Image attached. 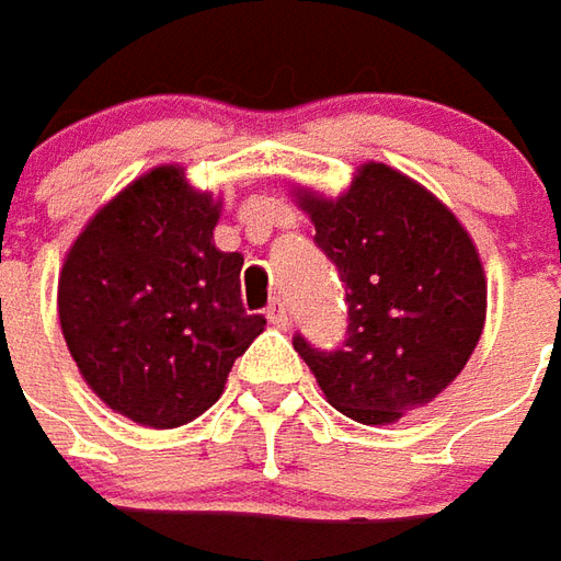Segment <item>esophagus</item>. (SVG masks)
I'll return each instance as SVG.
<instances>
[{"mask_svg": "<svg viewBox=\"0 0 561 561\" xmlns=\"http://www.w3.org/2000/svg\"><path fill=\"white\" fill-rule=\"evenodd\" d=\"M267 319L273 321L276 328H285V324L291 321V316H288V307H285V300H279V297H276V300L270 304V307H267Z\"/></svg>", "mask_w": 561, "mask_h": 561, "instance_id": "obj_1", "label": "esophagus"}]
</instances>
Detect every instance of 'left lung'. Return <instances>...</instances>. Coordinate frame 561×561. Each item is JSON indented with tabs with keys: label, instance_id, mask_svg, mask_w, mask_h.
Masks as SVG:
<instances>
[{
	"label": "left lung",
	"instance_id": "obj_1",
	"mask_svg": "<svg viewBox=\"0 0 561 561\" xmlns=\"http://www.w3.org/2000/svg\"><path fill=\"white\" fill-rule=\"evenodd\" d=\"M316 245L346 288V336L294 334L331 407L364 425L401 419L461 374L485 321V279L468 230L437 197L367 163L343 197L304 191Z\"/></svg>",
	"mask_w": 561,
	"mask_h": 561
}]
</instances>
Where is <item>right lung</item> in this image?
<instances>
[{"label":"right lung","instance_id":"1","mask_svg":"<svg viewBox=\"0 0 561 561\" xmlns=\"http://www.w3.org/2000/svg\"><path fill=\"white\" fill-rule=\"evenodd\" d=\"M218 203L158 167L90 218L60 273V328L88 386L139 425L206 413L267 319L240 300V252H218Z\"/></svg>","mask_w":561,"mask_h":561}]
</instances>
